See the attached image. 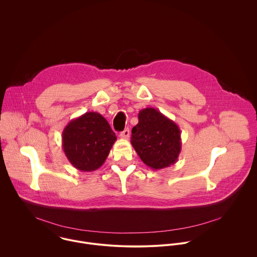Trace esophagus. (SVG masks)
<instances>
[{
  "label": "esophagus",
  "instance_id": "34e87169",
  "mask_svg": "<svg viewBox=\"0 0 257 257\" xmlns=\"http://www.w3.org/2000/svg\"><path fill=\"white\" fill-rule=\"evenodd\" d=\"M119 137H120L121 139L128 140V139H130V130H128V128H125L123 132H121V133H120Z\"/></svg>",
  "mask_w": 257,
  "mask_h": 257
}]
</instances>
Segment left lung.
Returning <instances> with one entry per match:
<instances>
[{"label": "left lung", "mask_w": 257, "mask_h": 257, "mask_svg": "<svg viewBox=\"0 0 257 257\" xmlns=\"http://www.w3.org/2000/svg\"><path fill=\"white\" fill-rule=\"evenodd\" d=\"M132 146L145 164L158 170L174 164L181 152V132L170 118L154 108L139 112L132 131Z\"/></svg>", "instance_id": "8db88e82"}]
</instances>
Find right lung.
I'll use <instances>...</instances> for the list:
<instances>
[{"instance_id": "add662e5", "label": "right lung", "mask_w": 257, "mask_h": 257, "mask_svg": "<svg viewBox=\"0 0 257 257\" xmlns=\"http://www.w3.org/2000/svg\"><path fill=\"white\" fill-rule=\"evenodd\" d=\"M115 141L107 119L96 111H87L70 120L62 132V147L67 159L84 172L100 168Z\"/></svg>"}]
</instances>
